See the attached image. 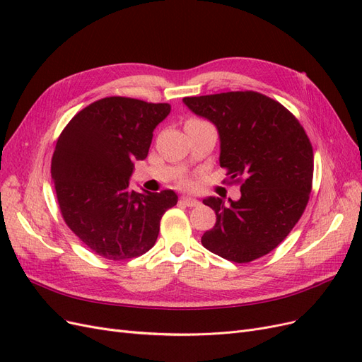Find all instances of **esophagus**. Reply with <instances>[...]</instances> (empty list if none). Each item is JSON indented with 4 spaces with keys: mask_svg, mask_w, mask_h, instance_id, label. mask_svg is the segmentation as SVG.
<instances>
[{
    "mask_svg": "<svg viewBox=\"0 0 362 362\" xmlns=\"http://www.w3.org/2000/svg\"><path fill=\"white\" fill-rule=\"evenodd\" d=\"M181 202H182L184 205H187V206H196V205H199V201L194 199V198H190V196H182Z\"/></svg>",
    "mask_w": 362,
    "mask_h": 362,
    "instance_id": "34e87169",
    "label": "esophagus"
}]
</instances>
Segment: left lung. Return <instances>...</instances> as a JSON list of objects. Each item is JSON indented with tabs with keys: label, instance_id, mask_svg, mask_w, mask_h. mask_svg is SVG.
I'll use <instances>...</instances> for the list:
<instances>
[{
	"label": "left lung",
	"instance_id": "obj_1",
	"mask_svg": "<svg viewBox=\"0 0 362 362\" xmlns=\"http://www.w3.org/2000/svg\"><path fill=\"white\" fill-rule=\"evenodd\" d=\"M213 122L221 139V168L240 182L242 198L204 199L216 225L201 242L234 262L267 255L299 222L313 187L314 154L303 127L286 107L258 92L184 98Z\"/></svg>",
	"mask_w": 362,
	"mask_h": 362
}]
</instances>
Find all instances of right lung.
<instances>
[{
	"label": "right lung",
	"mask_w": 362,
	"mask_h": 362,
	"mask_svg": "<svg viewBox=\"0 0 362 362\" xmlns=\"http://www.w3.org/2000/svg\"><path fill=\"white\" fill-rule=\"evenodd\" d=\"M169 104L103 98L76 113L57 139L51 177L62 216L96 255L120 261L156 245L160 221L177 205L173 190L129 189L134 163L145 160Z\"/></svg>",
	"instance_id": "right-lung-1"
}]
</instances>
